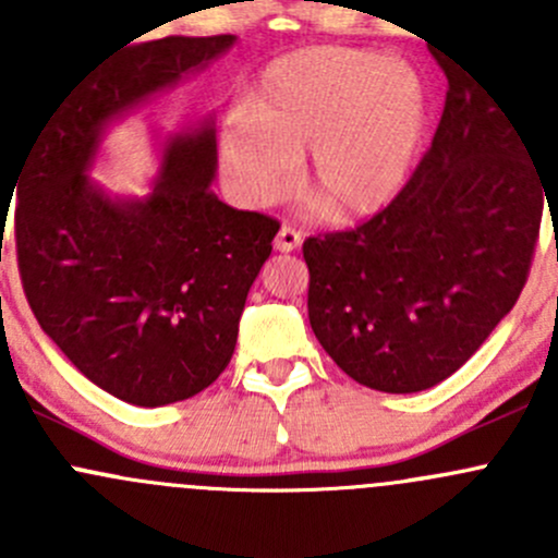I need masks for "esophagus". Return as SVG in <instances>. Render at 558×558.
I'll return each mask as SVG.
<instances>
[{
    "mask_svg": "<svg viewBox=\"0 0 558 558\" xmlns=\"http://www.w3.org/2000/svg\"><path fill=\"white\" fill-rule=\"evenodd\" d=\"M302 245V234L294 227H280V232L275 234V247L280 253H291Z\"/></svg>",
    "mask_w": 558,
    "mask_h": 558,
    "instance_id": "34e87169",
    "label": "esophagus"
}]
</instances>
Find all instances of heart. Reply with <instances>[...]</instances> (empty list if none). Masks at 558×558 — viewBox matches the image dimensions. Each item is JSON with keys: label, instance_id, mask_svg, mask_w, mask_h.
Listing matches in <instances>:
<instances>
[{"label": "heart", "instance_id": "b5f03b06", "mask_svg": "<svg viewBox=\"0 0 558 558\" xmlns=\"http://www.w3.org/2000/svg\"><path fill=\"white\" fill-rule=\"evenodd\" d=\"M245 118L218 134L234 194L272 205L305 160L302 191L331 221L386 210L408 183L426 129V92L402 59L369 50L307 48L272 61L245 94Z\"/></svg>", "mask_w": 558, "mask_h": 558}]
</instances>
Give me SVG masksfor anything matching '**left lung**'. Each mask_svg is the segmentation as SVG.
I'll return each mask as SVG.
<instances>
[{
  "label": "left lung",
  "mask_w": 558,
  "mask_h": 558,
  "mask_svg": "<svg viewBox=\"0 0 558 558\" xmlns=\"http://www.w3.org/2000/svg\"><path fill=\"white\" fill-rule=\"evenodd\" d=\"M429 50L448 94L421 165L378 216L302 245L315 337L348 378L386 393L446 380L513 311L548 199L508 105Z\"/></svg>",
  "instance_id": "obj_1"
}]
</instances>
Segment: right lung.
Returning a JSON list of instances; mask_svg holds the SVG:
<instances>
[{"label":"right lung","mask_w":558,"mask_h":558,"mask_svg":"<svg viewBox=\"0 0 558 558\" xmlns=\"http://www.w3.org/2000/svg\"><path fill=\"white\" fill-rule=\"evenodd\" d=\"M232 43L178 35L116 50L50 105L15 178V253L37 324L92 384L140 408L183 402L227 369L280 223L213 194L210 126L167 143L145 199H110L86 170L110 118Z\"/></svg>","instance_id":"obj_1"}]
</instances>
